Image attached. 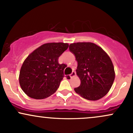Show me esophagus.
<instances>
[{
    "instance_id": "1",
    "label": "esophagus",
    "mask_w": 133,
    "mask_h": 133,
    "mask_svg": "<svg viewBox=\"0 0 133 133\" xmlns=\"http://www.w3.org/2000/svg\"><path fill=\"white\" fill-rule=\"evenodd\" d=\"M74 76H76V72L75 71H72V73L71 74H69V76L71 78H72V77H74Z\"/></svg>"
}]
</instances>
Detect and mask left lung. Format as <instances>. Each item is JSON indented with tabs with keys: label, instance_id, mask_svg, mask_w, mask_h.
<instances>
[{
	"label": "left lung",
	"instance_id": "left-lung-1",
	"mask_svg": "<svg viewBox=\"0 0 133 133\" xmlns=\"http://www.w3.org/2000/svg\"><path fill=\"white\" fill-rule=\"evenodd\" d=\"M69 51L77 62L76 73L81 84L76 93L88 100L102 98L109 92L115 78L110 57L101 47L92 42H77L69 45Z\"/></svg>",
	"mask_w": 133,
	"mask_h": 133
}]
</instances>
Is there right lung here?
Masks as SVG:
<instances>
[{
	"mask_svg": "<svg viewBox=\"0 0 133 133\" xmlns=\"http://www.w3.org/2000/svg\"><path fill=\"white\" fill-rule=\"evenodd\" d=\"M68 47V44L62 42L44 44L29 55L19 74L20 85L27 96L42 99L57 91L66 67L59 64L58 59Z\"/></svg>",
	"mask_w": 133,
	"mask_h": 133,
	"instance_id": "1",
	"label": "right lung"
}]
</instances>
